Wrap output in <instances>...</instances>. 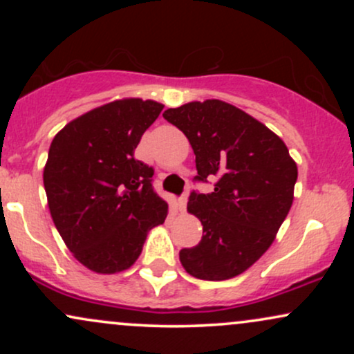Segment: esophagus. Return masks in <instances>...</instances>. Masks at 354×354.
<instances>
[{
	"label": "esophagus",
	"mask_w": 354,
	"mask_h": 354,
	"mask_svg": "<svg viewBox=\"0 0 354 354\" xmlns=\"http://www.w3.org/2000/svg\"><path fill=\"white\" fill-rule=\"evenodd\" d=\"M186 203H188V198H186V194H183V196L178 198V208H180V211L186 209Z\"/></svg>",
	"instance_id": "esophagus-1"
}]
</instances>
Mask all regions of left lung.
<instances>
[{
	"instance_id": "8db88e82",
	"label": "left lung",
	"mask_w": 354,
	"mask_h": 354,
	"mask_svg": "<svg viewBox=\"0 0 354 354\" xmlns=\"http://www.w3.org/2000/svg\"><path fill=\"white\" fill-rule=\"evenodd\" d=\"M196 154L194 181H214L211 193L191 191L188 211L203 238L183 248L180 261L198 279L234 278L258 261L288 216L298 168L281 138L233 104L193 101L163 113Z\"/></svg>"
}]
</instances>
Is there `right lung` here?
<instances>
[{
	"instance_id": "1",
	"label": "right lung",
	"mask_w": 354,
	"mask_h": 354,
	"mask_svg": "<svg viewBox=\"0 0 354 354\" xmlns=\"http://www.w3.org/2000/svg\"><path fill=\"white\" fill-rule=\"evenodd\" d=\"M163 104L118 100L68 123L55 136L43 181L56 230L95 273L128 270L168 203L153 188V166L135 149Z\"/></svg>"
}]
</instances>
